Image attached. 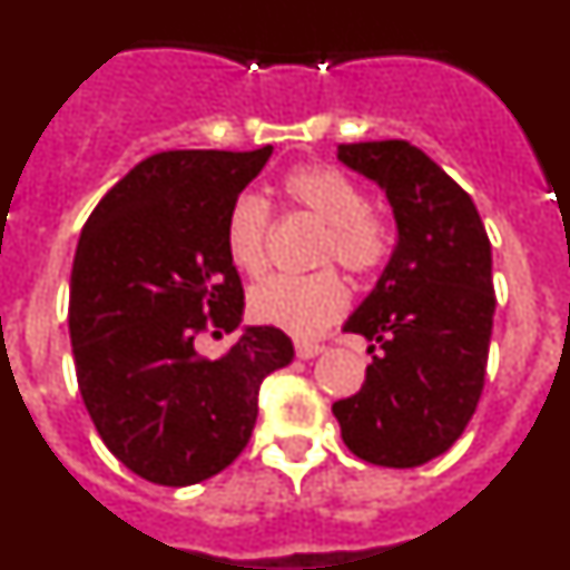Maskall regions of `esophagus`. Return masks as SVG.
<instances>
[{"instance_id": "1", "label": "esophagus", "mask_w": 570, "mask_h": 570, "mask_svg": "<svg viewBox=\"0 0 570 570\" xmlns=\"http://www.w3.org/2000/svg\"><path fill=\"white\" fill-rule=\"evenodd\" d=\"M322 351H325V345H320V342H296V356L299 360H314Z\"/></svg>"}]
</instances>
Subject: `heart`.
<instances>
[{
    "label": "heart",
    "instance_id": "1",
    "mask_svg": "<svg viewBox=\"0 0 570 570\" xmlns=\"http://www.w3.org/2000/svg\"><path fill=\"white\" fill-rule=\"evenodd\" d=\"M291 210L325 225L320 262L336 259L354 274H371L391 254V225L367 208L365 190L334 165H299L282 179ZM271 205L256 194H239L225 219V250L242 274L259 276L268 268ZM347 308V285L336 271L311 276H271L248 296V311L262 325L314 336Z\"/></svg>",
    "mask_w": 570,
    "mask_h": 570
}]
</instances>
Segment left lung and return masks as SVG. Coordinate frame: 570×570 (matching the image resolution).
<instances>
[{
    "instance_id": "1",
    "label": "left lung",
    "mask_w": 570,
    "mask_h": 570,
    "mask_svg": "<svg viewBox=\"0 0 570 570\" xmlns=\"http://www.w3.org/2000/svg\"><path fill=\"white\" fill-rule=\"evenodd\" d=\"M336 156L385 190L396 248L342 328L365 336L367 351L376 341L380 354L334 416L360 460L425 465L460 440L485 385L491 242L471 196L411 142L340 145Z\"/></svg>"
}]
</instances>
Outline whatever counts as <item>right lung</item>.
Here are the masks:
<instances>
[{
	"label": "right lung",
	"instance_id": "add662e5",
	"mask_svg": "<svg viewBox=\"0 0 570 570\" xmlns=\"http://www.w3.org/2000/svg\"><path fill=\"white\" fill-rule=\"evenodd\" d=\"M271 154L148 156L79 236L68 305L79 394L110 454L156 485L225 471L248 445L262 380L294 360L274 325H248L216 360L194 345L210 325L239 328L245 294L225 219Z\"/></svg>",
	"mask_w": 570,
	"mask_h": 570
}]
</instances>
